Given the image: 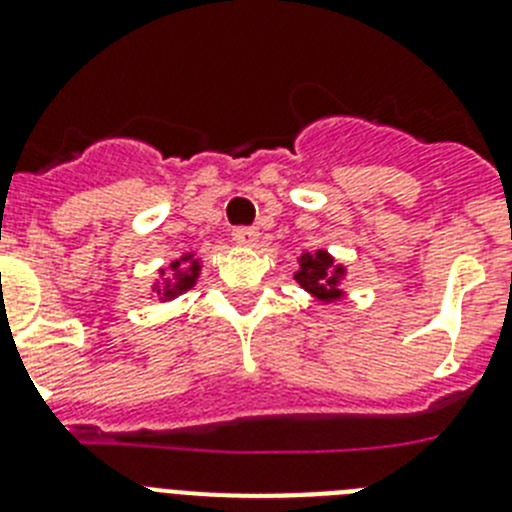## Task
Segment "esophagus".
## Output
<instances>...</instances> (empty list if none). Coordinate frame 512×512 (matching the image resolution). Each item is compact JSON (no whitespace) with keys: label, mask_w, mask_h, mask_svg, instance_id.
I'll return each mask as SVG.
<instances>
[{"label":"esophagus","mask_w":512,"mask_h":512,"mask_svg":"<svg viewBox=\"0 0 512 512\" xmlns=\"http://www.w3.org/2000/svg\"><path fill=\"white\" fill-rule=\"evenodd\" d=\"M259 238V230L251 228V225H241V228L233 230V241L241 243V246H253Z\"/></svg>","instance_id":"34e87169"}]
</instances>
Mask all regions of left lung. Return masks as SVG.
Here are the masks:
<instances>
[{
	"mask_svg": "<svg viewBox=\"0 0 512 512\" xmlns=\"http://www.w3.org/2000/svg\"><path fill=\"white\" fill-rule=\"evenodd\" d=\"M343 277V266L333 264L325 251L302 253L300 269L295 271V279L300 282L302 289H307L310 295H315L323 302L341 300L343 292L338 289V282Z\"/></svg>",
	"mask_w": 512,
	"mask_h": 512,
	"instance_id": "obj_1",
	"label": "left lung"
}]
</instances>
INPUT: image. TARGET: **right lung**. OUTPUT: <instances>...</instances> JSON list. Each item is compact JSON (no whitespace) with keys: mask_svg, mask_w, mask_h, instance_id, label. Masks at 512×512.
<instances>
[{"mask_svg":"<svg viewBox=\"0 0 512 512\" xmlns=\"http://www.w3.org/2000/svg\"><path fill=\"white\" fill-rule=\"evenodd\" d=\"M161 274H166V271L161 269ZM197 277H200V261L194 259L192 253H187V256H182V259L171 264V277H166L164 287H158L156 292L164 297V300H171V297L182 295V292L192 289Z\"/></svg>","mask_w":512,"mask_h":512,"instance_id":"obj_1","label":"right lung"}]
</instances>
